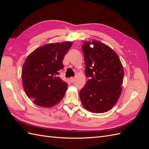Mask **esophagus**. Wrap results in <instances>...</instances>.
<instances>
[{
    "instance_id": "obj_1",
    "label": "esophagus",
    "mask_w": 149,
    "mask_h": 149,
    "mask_svg": "<svg viewBox=\"0 0 149 149\" xmlns=\"http://www.w3.org/2000/svg\"><path fill=\"white\" fill-rule=\"evenodd\" d=\"M74 77H71V78H70V82L71 83H74Z\"/></svg>"
}]
</instances>
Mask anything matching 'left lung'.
Masks as SVG:
<instances>
[{"mask_svg":"<svg viewBox=\"0 0 149 149\" xmlns=\"http://www.w3.org/2000/svg\"><path fill=\"white\" fill-rule=\"evenodd\" d=\"M82 49L85 74L89 79L79 91L81 101L93 113L109 111L120 96L123 66L113 49L101 42L84 41Z\"/></svg>","mask_w":149,"mask_h":149,"instance_id":"8db88e82","label":"left lung"}]
</instances>
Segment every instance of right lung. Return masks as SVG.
<instances>
[{
	"label": "right lung",
	"instance_id": "obj_1",
	"mask_svg": "<svg viewBox=\"0 0 149 149\" xmlns=\"http://www.w3.org/2000/svg\"><path fill=\"white\" fill-rule=\"evenodd\" d=\"M71 42L52 43L35 49L26 58L22 70L25 94L36 105L52 107L63 98L68 84L58 76Z\"/></svg>",
	"mask_w": 149,
	"mask_h": 149
}]
</instances>
